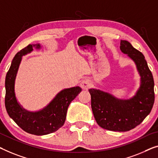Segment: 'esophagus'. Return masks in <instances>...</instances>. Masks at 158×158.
Segmentation results:
<instances>
[{
  "label": "esophagus",
  "mask_w": 158,
  "mask_h": 158,
  "mask_svg": "<svg viewBox=\"0 0 158 158\" xmlns=\"http://www.w3.org/2000/svg\"><path fill=\"white\" fill-rule=\"evenodd\" d=\"M80 86H81V89H84V90H87V89L91 86V84L88 80H83V81L80 83Z\"/></svg>",
  "instance_id": "1"
}]
</instances>
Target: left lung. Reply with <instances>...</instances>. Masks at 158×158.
<instances>
[{"mask_svg": "<svg viewBox=\"0 0 158 158\" xmlns=\"http://www.w3.org/2000/svg\"><path fill=\"white\" fill-rule=\"evenodd\" d=\"M120 49L135 63L140 75V86L135 95L119 98L106 91L89 89L91 109L96 123L112 131L125 132L142 123L154 104V80L144 55L126 40H121Z\"/></svg>", "mask_w": 158, "mask_h": 158, "instance_id": "8db88e82", "label": "left lung"}]
</instances>
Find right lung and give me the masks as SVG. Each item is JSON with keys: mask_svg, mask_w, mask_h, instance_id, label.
<instances>
[{"mask_svg": "<svg viewBox=\"0 0 158 158\" xmlns=\"http://www.w3.org/2000/svg\"><path fill=\"white\" fill-rule=\"evenodd\" d=\"M33 48L40 50L41 44H30L16 54L7 72L5 81V105L8 114L23 131L36 135L54 133L64 123L68 107L81 91L79 86L64 89L56 94L50 102L38 110L30 111L23 108L15 95V84L23 56L31 53Z\"/></svg>", "mask_w": 158, "mask_h": 158, "instance_id": "add662e5", "label": "right lung"}]
</instances>
